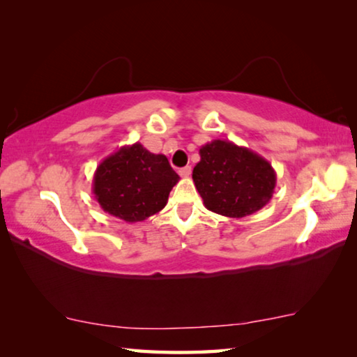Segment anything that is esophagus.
I'll return each instance as SVG.
<instances>
[{
  "mask_svg": "<svg viewBox=\"0 0 357 357\" xmlns=\"http://www.w3.org/2000/svg\"><path fill=\"white\" fill-rule=\"evenodd\" d=\"M190 173H192V168L190 167H184V168H181V170H179V176L181 178H189Z\"/></svg>",
  "mask_w": 357,
  "mask_h": 357,
  "instance_id": "1",
  "label": "esophagus"
}]
</instances>
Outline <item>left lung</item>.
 Wrapping results in <instances>:
<instances>
[{
  "instance_id": "8db88e82",
  "label": "left lung",
  "mask_w": 357,
  "mask_h": 357,
  "mask_svg": "<svg viewBox=\"0 0 357 357\" xmlns=\"http://www.w3.org/2000/svg\"><path fill=\"white\" fill-rule=\"evenodd\" d=\"M192 178L206 209L233 219L264 208L277 183L275 170L263 155L228 140L203 144Z\"/></svg>"
}]
</instances>
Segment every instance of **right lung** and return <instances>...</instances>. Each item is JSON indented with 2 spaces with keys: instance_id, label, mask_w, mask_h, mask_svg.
Wrapping results in <instances>:
<instances>
[{
  "instance_id": "right-lung-1",
  "label": "right lung",
  "mask_w": 357,
  "mask_h": 357,
  "mask_svg": "<svg viewBox=\"0 0 357 357\" xmlns=\"http://www.w3.org/2000/svg\"><path fill=\"white\" fill-rule=\"evenodd\" d=\"M178 181L164 154L149 153L137 142L100 162L93 178V193L105 213L135 223L160 213Z\"/></svg>"
}]
</instances>
